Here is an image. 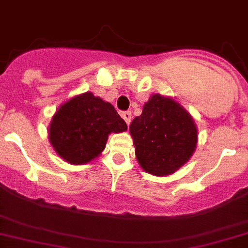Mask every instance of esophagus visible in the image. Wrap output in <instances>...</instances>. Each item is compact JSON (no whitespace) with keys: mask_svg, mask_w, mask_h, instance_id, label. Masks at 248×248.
<instances>
[{"mask_svg":"<svg viewBox=\"0 0 248 248\" xmlns=\"http://www.w3.org/2000/svg\"><path fill=\"white\" fill-rule=\"evenodd\" d=\"M122 119L126 121L127 126H128L131 124V111H124V112H122Z\"/></svg>","mask_w":248,"mask_h":248,"instance_id":"1","label":"esophagus"}]
</instances>
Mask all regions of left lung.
Here are the masks:
<instances>
[{"instance_id": "8db88e82", "label": "left lung", "mask_w": 248, "mask_h": 248, "mask_svg": "<svg viewBox=\"0 0 248 248\" xmlns=\"http://www.w3.org/2000/svg\"><path fill=\"white\" fill-rule=\"evenodd\" d=\"M136 158L147 173L164 177L190 159L198 143V129L190 113L170 97L152 95L142 115L129 124Z\"/></svg>"}]
</instances>
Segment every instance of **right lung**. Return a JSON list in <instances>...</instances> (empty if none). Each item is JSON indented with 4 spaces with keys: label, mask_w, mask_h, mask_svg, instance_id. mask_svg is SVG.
Returning <instances> with one entry per match:
<instances>
[{
    "label": "right lung",
    "mask_w": 248,
    "mask_h": 248,
    "mask_svg": "<svg viewBox=\"0 0 248 248\" xmlns=\"http://www.w3.org/2000/svg\"><path fill=\"white\" fill-rule=\"evenodd\" d=\"M127 124L110 102L84 93L64 102L49 124V142L70 164H85L105 149L110 133Z\"/></svg>",
    "instance_id": "right-lung-1"
}]
</instances>
